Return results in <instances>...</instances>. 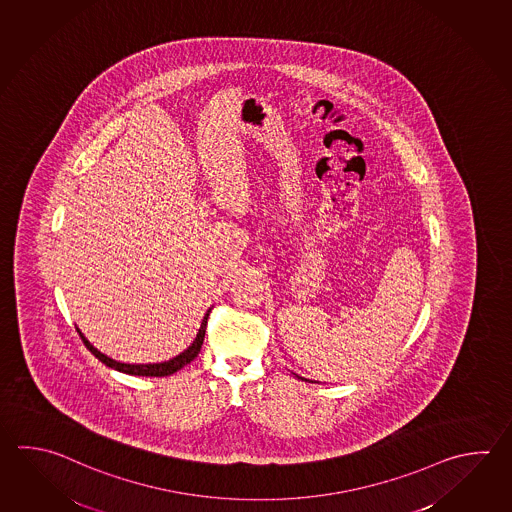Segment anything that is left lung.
<instances>
[{
    "mask_svg": "<svg viewBox=\"0 0 512 512\" xmlns=\"http://www.w3.org/2000/svg\"><path fill=\"white\" fill-rule=\"evenodd\" d=\"M299 377V376H297ZM299 379H304V377H299ZM304 381H308V379H304Z\"/></svg>",
    "mask_w": 512,
    "mask_h": 512,
    "instance_id": "obj_1",
    "label": "left lung"
}]
</instances>
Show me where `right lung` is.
Instances as JSON below:
<instances>
[{"mask_svg":"<svg viewBox=\"0 0 512 512\" xmlns=\"http://www.w3.org/2000/svg\"><path fill=\"white\" fill-rule=\"evenodd\" d=\"M208 317L209 310L206 315H204V319H202V324H200L199 334L195 337V341L191 343L188 350H184L182 354L177 355V357H173V359H169V361H164V363H153V365H127V363H120V361H115V359H111V357H107V355L102 354V352H98L96 348H94L87 339H85L84 334L80 332V337H82V341H84V345L91 350V354L94 357H98L105 366H109V368H115L118 372H124V374H129V376H146V377H164L171 376V374H175L177 370L180 368H184V366L189 365L197 355H199L200 348H202V343H204V335H206V326H208Z\"/></svg>","mask_w":512,"mask_h":512,"instance_id":"1","label":"right lung"}]
</instances>
